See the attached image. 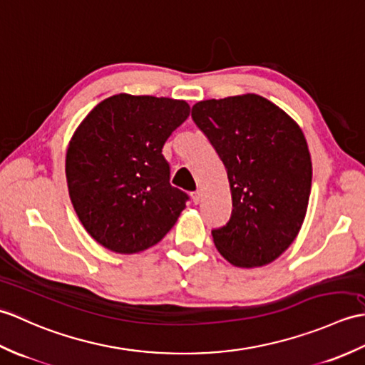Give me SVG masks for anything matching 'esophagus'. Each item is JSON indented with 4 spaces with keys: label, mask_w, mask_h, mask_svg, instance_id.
I'll list each match as a JSON object with an SVG mask.
<instances>
[{
    "label": "esophagus",
    "mask_w": 365,
    "mask_h": 365,
    "mask_svg": "<svg viewBox=\"0 0 365 365\" xmlns=\"http://www.w3.org/2000/svg\"><path fill=\"white\" fill-rule=\"evenodd\" d=\"M192 201H193V203H195V205L200 203V201H201V192H200V190L192 193Z\"/></svg>",
    "instance_id": "1"
}]
</instances>
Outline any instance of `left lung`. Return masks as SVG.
I'll use <instances>...</instances> for the list:
<instances>
[{
	"label": "left lung",
	"instance_id": "1",
	"mask_svg": "<svg viewBox=\"0 0 365 365\" xmlns=\"http://www.w3.org/2000/svg\"><path fill=\"white\" fill-rule=\"evenodd\" d=\"M192 118L230 180L232 212L212 230L217 250L244 269L273 262L298 236L309 201L312 164L303 131L255 93L200 101Z\"/></svg>",
	"mask_w": 365,
	"mask_h": 365
}]
</instances>
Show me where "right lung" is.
Instances as JSON below:
<instances>
[{"mask_svg": "<svg viewBox=\"0 0 365 365\" xmlns=\"http://www.w3.org/2000/svg\"><path fill=\"white\" fill-rule=\"evenodd\" d=\"M190 114L182 100L109 96L73 134L66 159L70 200L86 231L120 255L165 236L189 195L170 185L164 143Z\"/></svg>", "mask_w": 365, "mask_h": 365, "instance_id": "add662e5", "label": "right lung"}]
</instances>
